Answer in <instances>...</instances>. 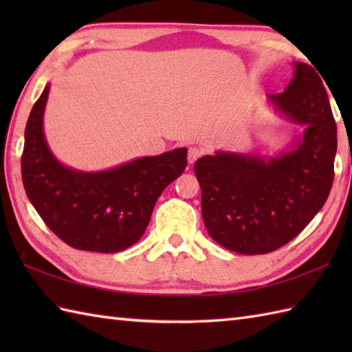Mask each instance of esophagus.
Returning a JSON list of instances; mask_svg holds the SVG:
<instances>
[{"label": "esophagus", "instance_id": "esophagus-1", "mask_svg": "<svg viewBox=\"0 0 352 352\" xmlns=\"http://www.w3.org/2000/svg\"><path fill=\"white\" fill-rule=\"evenodd\" d=\"M203 154V151H201L199 148H197V146H190L189 148V153H188V162L192 164V163H195L197 160H198V157Z\"/></svg>", "mask_w": 352, "mask_h": 352}]
</instances>
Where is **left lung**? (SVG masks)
<instances>
[{
	"instance_id": "1",
	"label": "left lung",
	"mask_w": 352,
	"mask_h": 352,
	"mask_svg": "<svg viewBox=\"0 0 352 352\" xmlns=\"http://www.w3.org/2000/svg\"><path fill=\"white\" fill-rule=\"evenodd\" d=\"M267 102L304 126L274 155L216 151L195 162L201 210L208 234L245 256L286 245L309 226L330 195L338 129L319 74L295 62L294 78Z\"/></svg>"
}]
</instances>
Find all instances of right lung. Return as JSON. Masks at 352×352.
<instances>
[{"mask_svg": "<svg viewBox=\"0 0 352 352\" xmlns=\"http://www.w3.org/2000/svg\"><path fill=\"white\" fill-rule=\"evenodd\" d=\"M50 83L30 111L21 170L30 203L48 228L72 248L118 252L144 236L160 193L188 164V148L138 157L106 170L66 166L43 131Z\"/></svg>", "mask_w": 352, "mask_h": 352, "instance_id": "1", "label": "right lung"}]
</instances>
